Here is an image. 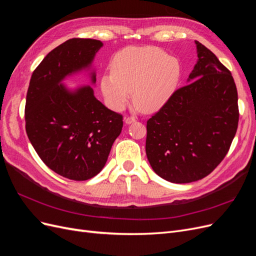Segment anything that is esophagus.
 Here are the masks:
<instances>
[{
  "label": "esophagus",
  "instance_id": "1",
  "mask_svg": "<svg viewBox=\"0 0 256 256\" xmlns=\"http://www.w3.org/2000/svg\"><path fill=\"white\" fill-rule=\"evenodd\" d=\"M136 122L134 118H125V124L126 125H130V124H132Z\"/></svg>",
  "mask_w": 256,
  "mask_h": 256
}]
</instances>
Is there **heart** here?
<instances>
[{
	"mask_svg": "<svg viewBox=\"0 0 256 256\" xmlns=\"http://www.w3.org/2000/svg\"><path fill=\"white\" fill-rule=\"evenodd\" d=\"M111 69L102 74L100 88L115 111L126 106L134 92L138 111L156 112L171 99L182 79L180 62L156 47L124 49L114 56Z\"/></svg>",
	"mask_w": 256,
	"mask_h": 256,
	"instance_id": "b5f03b06",
	"label": "heart"
}]
</instances>
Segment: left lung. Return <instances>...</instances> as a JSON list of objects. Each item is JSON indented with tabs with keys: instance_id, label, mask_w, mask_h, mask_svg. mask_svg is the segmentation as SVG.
<instances>
[{
	"instance_id": "obj_1",
	"label": "left lung",
	"mask_w": 256,
	"mask_h": 256,
	"mask_svg": "<svg viewBox=\"0 0 256 256\" xmlns=\"http://www.w3.org/2000/svg\"><path fill=\"white\" fill-rule=\"evenodd\" d=\"M189 84L147 120L146 156L157 175L187 184L210 174L228 154L239 120L237 88L228 69L196 40Z\"/></svg>"
}]
</instances>
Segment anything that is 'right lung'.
Wrapping results in <instances>:
<instances>
[{"mask_svg": "<svg viewBox=\"0 0 256 256\" xmlns=\"http://www.w3.org/2000/svg\"><path fill=\"white\" fill-rule=\"evenodd\" d=\"M104 44L72 38L47 54L30 78L26 104V130L38 156L52 171L72 180L96 176L122 128V116L102 104L90 85L69 88L67 76L92 69Z\"/></svg>", "mask_w": 256, "mask_h": 256, "instance_id": "add662e5", "label": "right lung"}]
</instances>
